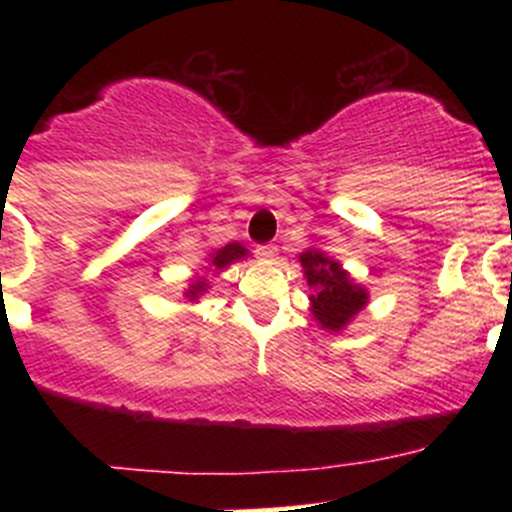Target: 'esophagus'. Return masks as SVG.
Instances as JSON below:
<instances>
[{"instance_id":"obj_1","label":"esophagus","mask_w":512,"mask_h":512,"mask_svg":"<svg viewBox=\"0 0 512 512\" xmlns=\"http://www.w3.org/2000/svg\"><path fill=\"white\" fill-rule=\"evenodd\" d=\"M255 255H257V260H260V262H275L277 245H272V242H267V245H257Z\"/></svg>"}]
</instances>
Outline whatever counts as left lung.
Returning <instances> with one entry per match:
<instances>
[{"mask_svg":"<svg viewBox=\"0 0 512 512\" xmlns=\"http://www.w3.org/2000/svg\"><path fill=\"white\" fill-rule=\"evenodd\" d=\"M307 275V285L314 289L312 312L324 329L339 332L349 319L366 304V292L349 280L339 262L324 257V252L307 250L299 255Z\"/></svg>","mask_w":512,"mask_h":512,"instance_id":"8db88e82","label":"left lung"}]
</instances>
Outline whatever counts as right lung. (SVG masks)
<instances>
[{"instance_id":"obj_1","label":"right lung","mask_w":512,"mask_h":512,"mask_svg":"<svg viewBox=\"0 0 512 512\" xmlns=\"http://www.w3.org/2000/svg\"><path fill=\"white\" fill-rule=\"evenodd\" d=\"M245 247L237 245V242H230V245H225L223 250L213 252V267H218V270H223L225 265H230L232 260H240V257H245ZM200 292H205V280H195V285H190L188 289V297H198Z\"/></svg>"}]
</instances>
